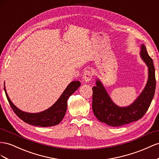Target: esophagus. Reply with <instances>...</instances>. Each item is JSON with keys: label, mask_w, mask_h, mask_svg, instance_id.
I'll return each instance as SVG.
<instances>
[{"label": "esophagus", "mask_w": 159, "mask_h": 159, "mask_svg": "<svg viewBox=\"0 0 159 159\" xmlns=\"http://www.w3.org/2000/svg\"><path fill=\"white\" fill-rule=\"evenodd\" d=\"M83 79L85 83H89L92 79V73L90 71L84 72Z\"/></svg>", "instance_id": "esophagus-1"}]
</instances>
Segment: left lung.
<instances>
[{
    "label": "left lung",
    "mask_w": 159,
    "mask_h": 159,
    "mask_svg": "<svg viewBox=\"0 0 159 159\" xmlns=\"http://www.w3.org/2000/svg\"><path fill=\"white\" fill-rule=\"evenodd\" d=\"M140 57L148 67V79L144 88L133 103L119 107L113 102L98 78L93 87V111L97 119L109 126H120L137 121L147 111L155 93V70L144 44L140 45Z\"/></svg>",
    "instance_id": "8db88e82"
}]
</instances>
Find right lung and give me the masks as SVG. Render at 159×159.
<instances>
[{
    "label": "right lung",
    "mask_w": 159,
    "mask_h": 159,
    "mask_svg": "<svg viewBox=\"0 0 159 159\" xmlns=\"http://www.w3.org/2000/svg\"><path fill=\"white\" fill-rule=\"evenodd\" d=\"M80 83L79 80L72 81L65 89L57 101L47 109L43 111L31 113L21 111L17 108L11 101L7 93L5 84L4 83V89L8 101L15 114L21 120L29 125L47 127L59 124L64 118L67 109V100L71 94H73L79 88Z\"/></svg>",
    "instance_id": "add662e5"
}]
</instances>
